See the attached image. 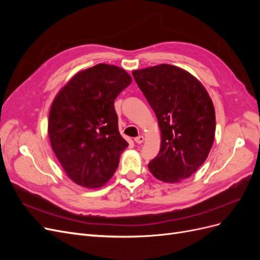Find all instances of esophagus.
Masks as SVG:
<instances>
[{"mask_svg":"<svg viewBox=\"0 0 260 260\" xmlns=\"http://www.w3.org/2000/svg\"><path fill=\"white\" fill-rule=\"evenodd\" d=\"M135 142L138 143V144L143 143V142H144V138H143L142 136H139V137H137V138L135 139Z\"/></svg>","mask_w":260,"mask_h":260,"instance_id":"1","label":"esophagus"}]
</instances>
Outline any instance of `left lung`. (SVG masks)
<instances>
[{
	"instance_id": "obj_1",
	"label": "left lung",
	"mask_w": 260,
	"mask_h": 260,
	"mask_svg": "<svg viewBox=\"0 0 260 260\" xmlns=\"http://www.w3.org/2000/svg\"><path fill=\"white\" fill-rule=\"evenodd\" d=\"M160 129V149L148 164L165 183L191 177L206 160L216 132L215 107L207 90L186 70L168 64L133 70Z\"/></svg>"
}]
</instances>
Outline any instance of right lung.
I'll return each instance as SVG.
<instances>
[{
	"instance_id": "obj_1",
	"label": "right lung",
	"mask_w": 260,
	"mask_h": 260,
	"mask_svg": "<svg viewBox=\"0 0 260 260\" xmlns=\"http://www.w3.org/2000/svg\"><path fill=\"white\" fill-rule=\"evenodd\" d=\"M131 81L124 69L98 64L77 73L54 98L51 146L76 184L99 188L115 174L128 142L118 130L114 101Z\"/></svg>"
}]
</instances>
